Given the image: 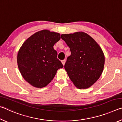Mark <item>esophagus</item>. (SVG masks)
Instances as JSON below:
<instances>
[{
	"mask_svg": "<svg viewBox=\"0 0 122 122\" xmlns=\"http://www.w3.org/2000/svg\"><path fill=\"white\" fill-rule=\"evenodd\" d=\"M61 62H62V63L63 64V65L64 66V65H65V63H66V60H62Z\"/></svg>",
	"mask_w": 122,
	"mask_h": 122,
	"instance_id": "esophagus-1",
	"label": "esophagus"
}]
</instances>
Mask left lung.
I'll use <instances>...</instances> for the list:
<instances>
[{"label":"left lung","mask_w":122,"mask_h":122,"mask_svg":"<svg viewBox=\"0 0 122 122\" xmlns=\"http://www.w3.org/2000/svg\"><path fill=\"white\" fill-rule=\"evenodd\" d=\"M71 55L67 57L65 69L74 85L79 89L89 88L102 74L105 57L102 49L86 33L62 34Z\"/></svg>","instance_id":"obj_1"}]
</instances>
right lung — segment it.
Listing matches in <instances>:
<instances>
[{"label":"right lung","mask_w":122,"mask_h":122,"mask_svg":"<svg viewBox=\"0 0 122 122\" xmlns=\"http://www.w3.org/2000/svg\"><path fill=\"white\" fill-rule=\"evenodd\" d=\"M60 38L58 33L42 30L28 38L20 47L17 56L18 68L22 77L32 86L45 87L57 70L63 67L53 48Z\"/></svg>","instance_id":"obj_1"}]
</instances>
